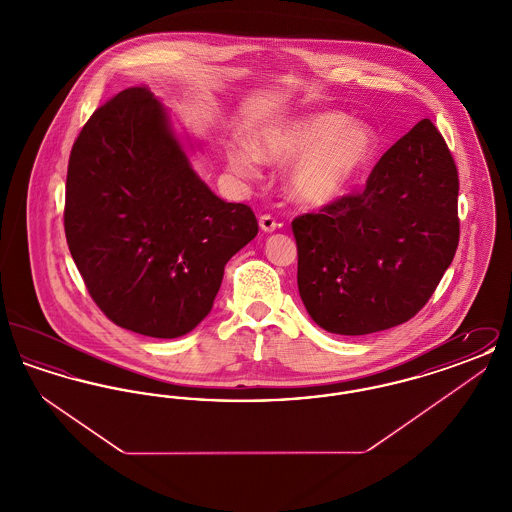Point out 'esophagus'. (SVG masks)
<instances>
[{
	"label": "esophagus",
	"mask_w": 512,
	"mask_h": 512,
	"mask_svg": "<svg viewBox=\"0 0 512 512\" xmlns=\"http://www.w3.org/2000/svg\"><path fill=\"white\" fill-rule=\"evenodd\" d=\"M259 226H261L263 232H274L278 228V222H276L274 217H270V215H261L259 217Z\"/></svg>",
	"instance_id": "1"
}]
</instances>
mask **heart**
Returning a JSON list of instances; mask_svg holds the SVG:
<instances>
[{
  "mask_svg": "<svg viewBox=\"0 0 512 512\" xmlns=\"http://www.w3.org/2000/svg\"><path fill=\"white\" fill-rule=\"evenodd\" d=\"M380 149L376 130L361 121H347L338 111L278 117L249 136V146L224 149L230 171L255 178L259 161L288 163V192L307 207L332 205L351 194Z\"/></svg>",
  "mask_w": 512,
  "mask_h": 512,
  "instance_id": "heart-1",
  "label": "heart"
}]
</instances>
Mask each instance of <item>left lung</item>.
<instances>
[{
    "label": "left lung",
    "instance_id": "1",
    "mask_svg": "<svg viewBox=\"0 0 512 512\" xmlns=\"http://www.w3.org/2000/svg\"><path fill=\"white\" fill-rule=\"evenodd\" d=\"M459 174L428 119L399 138L366 180L292 222L297 288L320 328L365 336L413 318L459 245Z\"/></svg>",
    "mask_w": 512,
    "mask_h": 512
}]
</instances>
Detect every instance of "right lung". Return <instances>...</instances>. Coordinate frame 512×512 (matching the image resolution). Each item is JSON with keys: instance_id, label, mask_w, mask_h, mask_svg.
Returning a JSON list of instances; mask_svg holds the SVG:
<instances>
[{"instance_id": "right-lung-1", "label": "right lung", "mask_w": 512, "mask_h": 512, "mask_svg": "<svg viewBox=\"0 0 512 512\" xmlns=\"http://www.w3.org/2000/svg\"><path fill=\"white\" fill-rule=\"evenodd\" d=\"M259 232L244 203L197 176L171 117L147 88L96 109L74 142L65 234L105 317L149 338H178L209 315L224 265Z\"/></svg>"}]
</instances>
